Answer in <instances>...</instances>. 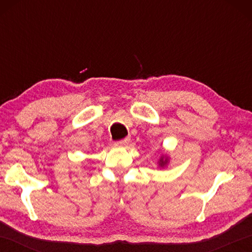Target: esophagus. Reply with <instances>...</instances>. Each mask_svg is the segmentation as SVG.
I'll return each mask as SVG.
<instances>
[{"mask_svg": "<svg viewBox=\"0 0 252 252\" xmlns=\"http://www.w3.org/2000/svg\"><path fill=\"white\" fill-rule=\"evenodd\" d=\"M129 142H130V138H126V139L120 140V141L116 142V146H119V147H126V146H127V144H129Z\"/></svg>", "mask_w": 252, "mask_h": 252, "instance_id": "obj_1", "label": "esophagus"}]
</instances>
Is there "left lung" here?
Here are the masks:
<instances>
[{
  "label": "left lung",
  "instance_id": "obj_1",
  "mask_svg": "<svg viewBox=\"0 0 252 252\" xmlns=\"http://www.w3.org/2000/svg\"><path fill=\"white\" fill-rule=\"evenodd\" d=\"M168 162H169V158L167 156L161 157L160 160H159V165H160L161 168H163V167H165V165L168 164Z\"/></svg>",
  "mask_w": 252,
  "mask_h": 252
}]
</instances>
